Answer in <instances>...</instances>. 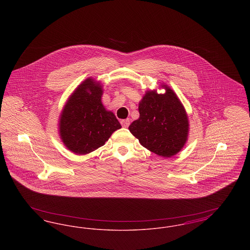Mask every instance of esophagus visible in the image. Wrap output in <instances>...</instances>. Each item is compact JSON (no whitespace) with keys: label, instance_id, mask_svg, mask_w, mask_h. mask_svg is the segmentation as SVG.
<instances>
[{"label":"esophagus","instance_id":"1","mask_svg":"<svg viewBox=\"0 0 250 250\" xmlns=\"http://www.w3.org/2000/svg\"><path fill=\"white\" fill-rule=\"evenodd\" d=\"M121 124H122V125H123L124 127H128L129 125H130V120H122V121H121Z\"/></svg>","mask_w":250,"mask_h":250}]
</instances>
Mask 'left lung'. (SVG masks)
Returning a JSON list of instances; mask_svg holds the SVG:
<instances>
[{
  "label": "left lung",
  "instance_id": "left-lung-1",
  "mask_svg": "<svg viewBox=\"0 0 250 250\" xmlns=\"http://www.w3.org/2000/svg\"><path fill=\"white\" fill-rule=\"evenodd\" d=\"M165 94L147 91L139 104L140 118L128 129L140 143L157 155L171 157L185 146L188 117L176 94L165 84Z\"/></svg>",
  "mask_w": 250,
  "mask_h": 250
}]
</instances>
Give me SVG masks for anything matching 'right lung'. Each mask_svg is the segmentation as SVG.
<instances>
[{"label": "right lung", "instance_id": "right-lung-1", "mask_svg": "<svg viewBox=\"0 0 250 250\" xmlns=\"http://www.w3.org/2000/svg\"><path fill=\"white\" fill-rule=\"evenodd\" d=\"M102 95L100 83L88 78L76 88L62 110L61 140L77 155H87L103 146L122 127L113 112L103 106Z\"/></svg>", "mask_w": 250, "mask_h": 250}]
</instances>
